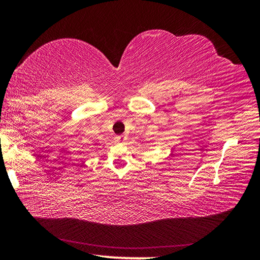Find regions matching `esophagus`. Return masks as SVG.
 I'll use <instances>...</instances> for the list:
<instances>
[{"instance_id": "1", "label": "esophagus", "mask_w": 260, "mask_h": 260, "mask_svg": "<svg viewBox=\"0 0 260 260\" xmlns=\"http://www.w3.org/2000/svg\"><path fill=\"white\" fill-rule=\"evenodd\" d=\"M116 139H117V141H118V142H120V143H124V142H125V141L127 140V135H126V134H121V135H118Z\"/></svg>"}]
</instances>
